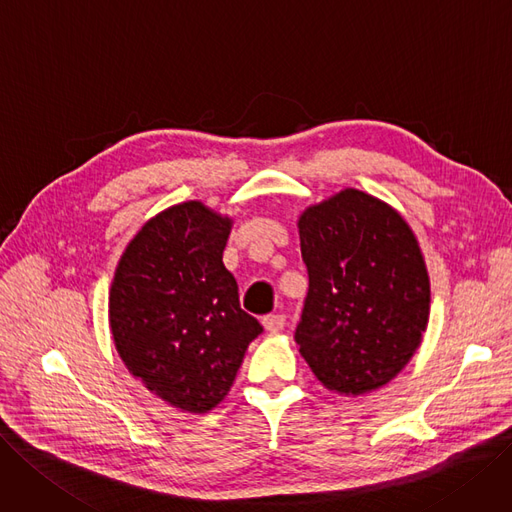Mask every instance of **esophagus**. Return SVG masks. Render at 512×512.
Returning a JSON list of instances; mask_svg holds the SVG:
<instances>
[{
    "mask_svg": "<svg viewBox=\"0 0 512 512\" xmlns=\"http://www.w3.org/2000/svg\"><path fill=\"white\" fill-rule=\"evenodd\" d=\"M261 325H263V329L270 331V333H280L282 329L287 327V318L282 314H268V316H263Z\"/></svg>",
    "mask_w": 512,
    "mask_h": 512,
    "instance_id": "esophagus-1",
    "label": "esophagus"
}]
</instances>
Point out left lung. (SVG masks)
I'll use <instances>...</instances> for the list:
<instances>
[{
	"mask_svg": "<svg viewBox=\"0 0 512 512\" xmlns=\"http://www.w3.org/2000/svg\"><path fill=\"white\" fill-rule=\"evenodd\" d=\"M310 287L295 342L325 388L386 386L422 344L430 280L399 211L361 189L308 206L299 221Z\"/></svg>",
	"mask_w": 512,
	"mask_h": 512,
	"instance_id": "left-lung-1",
	"label": "left lung"
}]
</instances>
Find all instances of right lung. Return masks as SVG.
<instances>
[{"label": "right lung", "instance_id": "1", "mask_svg": "<svg viewBox=\"0 0 512 512\" xmlns=\"http://www.w3.org/2000/svg\"><path fill=\"white\" fill-rule=\"evenodd\" d=\"M232 219L198 200L151 217L126 246L109 289V327L128 371L162 401L206 413L230 392L263 331L223 266Z\"/></svg>", "mask_w": 512, "mask_h": 512}]
</instances>
